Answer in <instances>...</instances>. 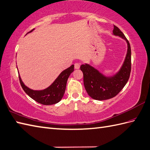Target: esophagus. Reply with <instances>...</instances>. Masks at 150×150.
<instances>
[{
	"mask_svg": "<svg viewBox=\"0 0 150 150\" xmlns=\"http://www.w3.org/2000/svg\"><path fill=\"white\" fill-rule=\"evenodd\" d=\"M79 67H80V64H78V63H76V64H74V68L76 69H79Z\"/></svg>",
	"mask_w": 150,
	"mask_h": 150,
	"instance_id": "esophagus-1",
	"label": "esophagus"
}]
</instances>
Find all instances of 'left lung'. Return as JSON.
<instances>
[{"instance_id": "8db88e82", "label": "left lung", "mask_w": 150, "mask_h": 150, "mask_svg": "<svg viewBox=\"0 0 150 150\" xmlns=\"http://www.w3.org/2000/svg\"><path fill=\"white\" fill-rule=\"evenodd\" d=\"M113 34L125 40L128 45L127 53L120 70L112 76H105L91 65L85 64L80 66L83 73V83L86 92L96 100H106L115 97L128 82L131 72V47L124 34L114 25Z\"/></svg>"}]
</instances>
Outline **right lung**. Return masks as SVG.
<instances>
[{"mask_svg": "<svg viewBox=\"0 0 150 150\" xmlns=\"http://www.w3.org/2000/svg\"><path fill=\"white\" fill-rule=\"evenodd\" d=\"M33 30L34 29L29 33L32 32ZM74 65H72L69 68L64 70L49 87L44 90H41V91H34V90L28 88L27 86L24 85L22 81L21 76L18 75L20 83H21V85L24 92L35 101L44 105H54L60 101L64 96L66 88L67 81L69 76L74 71Z\"/></svg>", "mask_w": 150, "mask_h": 150, "instance_id": "1", "label": "right lung"}]
</instances>
